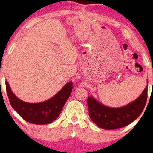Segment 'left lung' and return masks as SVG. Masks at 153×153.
I'll list each match as a JSON object with an SVG mask.
<instances>
[{"label":"left lung","mask_w":153,"mask_h":153,"mask_svg":"<svg viewBox=\"0 0 153 153\" xmlns=\"http://www.w3.org/2000/svg\"><path fill=\"white\" fill-rule=\"evenodd\" d=\"M147 94L146 85L137 100L120 108L108 107L90 96L87 100L89 116L92 121L100 128L116 129L125 127L141 115L146 106Z\"/></svg>","instance_id":"8db88e82"}]
</instances>
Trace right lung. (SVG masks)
<instances>
[{
  "mask_svg": "<svg viewBox=\"0 0 153 153\" xmlns=\"http://www.w3.org/2000/svg\"><path fill=\"white\" fill-rule=\"evenodd\" d=\"M5 85L12 107L23 119L35 125L49 124L55 120L59 116L72 91V82L70 81L47 101L39 103H28L16 97L11 91L7 81H5Z\"/></svg>",
  "mask_w": 153,
  "mask_h": 153,
  "instance_id": "obj_1",
  "label": "right lung"
}]
</instances>
